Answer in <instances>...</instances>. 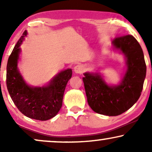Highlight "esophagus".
Masks as SVG:
<instances>
[{"label": "esophagus", "mask_w": 152, "mask_h": 152, "mask_svg": "<svg viewBox=\"0 0 152 152\" xmlns=\"http://www.w3.org/2000/svg\"><path fill=\"white\" fill-rule=\"evenodd\" d=\"M84 68H83V66L81 64H78V65L75 66L74 68V71L77 74H82L84 72Z\"/></svg>", "instance_id": "34e87169"}]
</instances>
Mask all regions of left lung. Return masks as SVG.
Masks as SVG:
<instances>
[{"label":"left lung","instance_id":"obj_1","mask_svg":"<svg viewBox=\"0 0 152 152\" xmlns=\"http://www.w3.org/2000/svg\"><path fill=\"white\" fill-rule=\"evenodd\" d=\"M113 44L126 58L127 70L120 84L108 86L97 73H85L82 78L88 105L96 113L109 116L123 113L138 101L147 68L142 50L132 35L116 37Z\"/></svg>","mask_w":152,"mask_h":152}]
</instances>
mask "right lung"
Wrapping results in <instances>:
<instances>
[{
    "label": "right lung",
    "mask_w": 152,
    "mask_h": 152,
    "mask_svg": "<svg viewBox=\"0 0 152 152\" xmlns=\"http://www.w3.org/2000/svg\"><path fill=\"white\" fill-rule=\"evenodd\" d=\"M26 35V30L8 59L6 84L10 97L18 109L27 117L43 121L55 117L61 108L64 91L72 72L71 69L61 72L46 87L28 86L17 69L19 47Z\"/></svg>",
    "instance_id": "right-lung-1"
}]
</instances>
